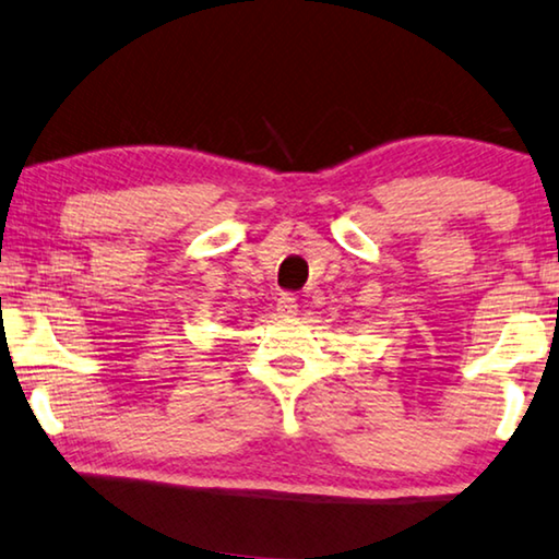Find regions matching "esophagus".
Masks as SVG:
<instances>
[{"label": "esophagus", "instance_id": "obj_1", "mask_svg": "<svg viewBox=\"0 0 559 559\" xmlns=\"http://www.w3.org/2000/svg\"><path fill=\"white\" fill-rule=\"evenodd\" d=\"M276 311L283 318H294L298 313V298L294 294H281L278 304H276Z\"/></svg>", "mask_w": 559, "mask_h": 559}]
</instances>
